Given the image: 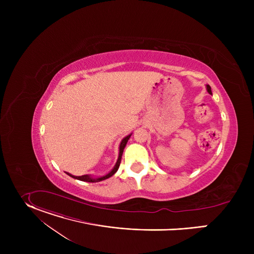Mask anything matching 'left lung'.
Returning <instances> with one entry per match:
<instances>
[{
    "label": "left lung",
    "mask_w": 254,
    "mask_h": 254,
    "mask_svg": "<svg viewBox=\"0 0 254 254\" xmlns=\"http://www.w3.org/2000/svg\"><path fill=\"white\" fill-rule=\"evenodd\" d=\"M206 89H207V91H208V93H209V94H212L211 87H210V85H209V84H206Z\"/></svg>",
    "instance_id": "1"
}]
</instances>
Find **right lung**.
Listing matches in <instances>:
<instances>
[{"mask_svg": "<svg viewBox=\"0 0 254 254\" xmlns=\"http://www.w3.org/2000/svg\"><path fill=\"white\" fill-rule=\"evenodd\" d=\"M131 134H132V133H129L128 135L125 136V137L122 139V141H121V143H120V153H119V158H118V161H117V163H116L115 167L113 168V170H112L111 172H108L106 175H104V176H101V177H97V178H94V177H92L91 175L73 176V175H71V174H69V173H66V174H67L68 176L72 177V178L77 179V180H80V181H84V182H89V183L100 182V181H103V180H105V179H108V178H110V177H112L113 175H115V174L117 173V171H118V170H119V168H120V165H121V161H122V156H123V153H124V149H125L126 144H127V140L129 139V137H130V135H131Z\"/></svg>", "mask_w": 254, "mask_h": 254, "instance_id": "add662e5", "label": "right lung"}]
</instances>
